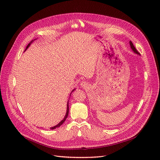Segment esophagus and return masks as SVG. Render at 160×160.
Returning a JSON list of instances; mask_svg holds the SVG:
<instances>
[{"label": "esophagus", "mask_w": 160, "mask_h": 160, "mask_svg": "<svg viewBox=\"0 0 160 160\" xmlns=\"http://www.w3.org/2000/svg\"><path fill=\"white\" fill-rule=\"evenodd\" d=\"M81 86H82V87L87 86V83H86V82H82L81 83Z\"/></svg>", "instance_id": "1"}]
</instances>
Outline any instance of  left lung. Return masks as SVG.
Returning <instances> with one entry per match:
<instances>
[{
    "label": "left lung",
    "mask_w": 160,
    "mask_h": 160,
    "mask_svg": "<svg viewBox=\"0 0 160 160\" xmlns=\"http://www.w3.org/2000/svg\"><path fill=\"white\" fill-rule=\"evenodd\" d=\"M130 47H131V48L132 49V50L133 51L135 52V53H136V54H138V55H139V53L138 52V50H136V48H135V47L133 46V43H132V42L130 41Z\"/></svg>",
    "instance_id": "left-lung-1"
}]
</instances>
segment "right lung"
Masks as SVG:
<instances>
[{
	"mask_svg": "<svg viewBox=\"0 0 160 160\" xmlns=\"http://www.w3.org/2000/svg\"><path fill=\"white\" fill-rule=\"evenodd\" d=\"M32 41H33V40L30 42V43L27 46V47H26V50L29 47V46L30 45V44H31V43ZM75 89H73L72 91V92L73 91H74ZM68 115H69V101H68V102H67V112H66V114H65V117H64V119L60 122V123H58L56 126H55V127H51V128H50V129H51V130H53V129H55V128H58V127H60V126L65 122V121L66 120V119H67V116H68Z\"/></svg>",
	"mask_w": 160,
	"mask_h": 160,
	"instance_id": "add662e5",
	"label": "right lung"
}]
</instances>
